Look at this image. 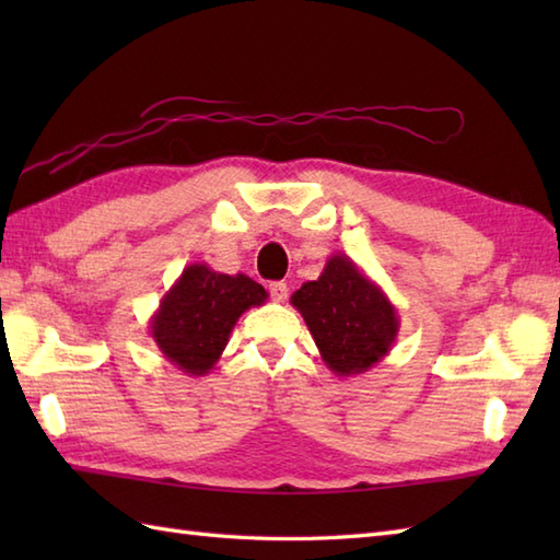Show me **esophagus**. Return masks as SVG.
<instances>
[{"mask_svg":"<svg viewBox=\"0 0 560 560\" xmlns=\"http://www.w3.org/2000/svg\"><path fill=\"white\" fill-rule=\"evenodd\" d=\"M269 293H271V299L277 301V303H283L289 299V287L283 281H271L269 283Z\"/></svg>","mask_w":560,"mask_h":560,"instance_id":"1","label":"esophagus"}]
</instances>
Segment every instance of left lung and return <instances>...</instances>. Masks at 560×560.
I'll list each match as a JSON object with an SVG mask.
<instances>
[{
  "mask_svg": "<svg viewBox=\"0 0 560 560\" xmlns=\"http://www.w3.org/2000/svg\"><path fill=\"white\" fill-rule=\"evenodd\" d=\"M291 305L303 315L325 365L339 377L371 371L399 335L397 307L387 293L341 253L291 295Z\"/></svg>",
  "mask_w": 560,
  "mask_h": 560,
  "instance_id": "left-lung-1",
  "label": "left lung"
}]
</instances>
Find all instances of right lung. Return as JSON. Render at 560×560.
I'll use <instances>...</instances> for the list:
<instances>
[{
  "label": "right lung",
  "instance_id": "1",
  "mask_svg": "<svg viewBox=\"0 0 560 560\" xmlns=\"http://www.w3.org/2000/svg\"><path fill=\"white\" fill-rule=\"evenodd\" d=\"M265 301V287L245 273L231 277L195 261L183 269L151 315V339L177 371L207 375L221 359L237 317Z\"/></svg>",
  "mask_w": 560,
  "mask_h": 560
}]
</instances>
